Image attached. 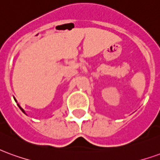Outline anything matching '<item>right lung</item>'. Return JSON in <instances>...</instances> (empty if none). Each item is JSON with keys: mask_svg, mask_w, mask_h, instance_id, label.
Masks as SVG:
<instances>
[{"mask_svg": "<svg viewBox=\"0 0 160 160\" xmlns=\"http://www.w3.org/2000/svg\"><path fill=\"white\" fill-rule=\"evenodd\" d=\"M14 100L16 101V99H15V98H14ZM16 102H17V101H16ZM18 106H19V109H20V110H21V111H22L23 112H24V113H25V114H26V112H25V111H24V110H23L22 108L20 107V106H19V104H18Z\"/></svg>", "mask_w": 160, "mask_h": 160, "instance_id": "obj_1", "label": "right lung"}]
</instances>
